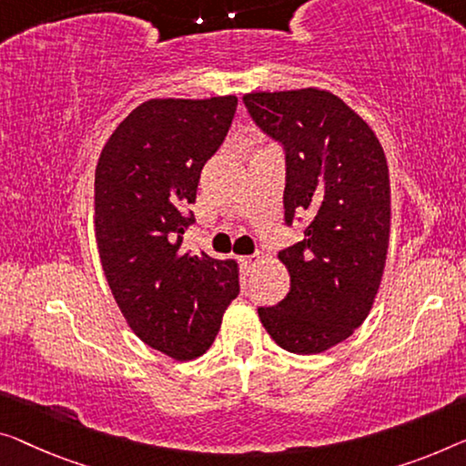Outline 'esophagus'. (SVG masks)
<instances>
[{
	"mask_svg": "<svg viewBox=\"0 0 466 466\" xmlns=\"http://www.w3.org/2000/svg\"><path fill=\"white\" fill-rule=\"evenodd\" d=\"M240 261H242V266H245L247 272H251L257 263H259V255H247V257H242Z\"/></svg>",
	"mask_w": 466,
	"mask_h": 466,
	"instance_id": "obj_1",
	"label": "esophagus"
}]
</instances>
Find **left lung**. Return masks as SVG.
Listing matches in <instances>:
<instances>
[{"mask_svg":"<svg viewBox=\"0 0 466 466\" xmlns=\"http://www.w3.org/2000/svg\"><path fill=\"white\" fill-rule=\"evenodd\" d=\"M242 102L284 148V221H309L303 240L278 253L290 276L287 297L257 311L282 350L320 353L366 320L379 293L391 228L383 146L356 110L324 89L255 92Z\"/></svg>","mask_w":466,"mask_h":466,"instance_id":"left-lung-1","label":"left lung"}]
</instances>
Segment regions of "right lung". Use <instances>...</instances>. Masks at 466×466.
I'll use <instances>...</instances> for the list:
<instances>
[{
	"label": "right lung",
	"mask_w": 466,
	"mask_h": 466,
	"mask_svg": "<svg viewBox=\"0 0 466 466\" xmlns=\"http://www.w3.org/2000/svg\"><path fill=\"white\" fill-rule=\"evenodd\" d=\"M236 96L157 98L131 110L96 167L94 224L108 287L129 329L186 362L209 350L238 297V263L184 251L200 171L230 129Z\"/></svg>",
	"instance_id": "1"
}]
</instances>
